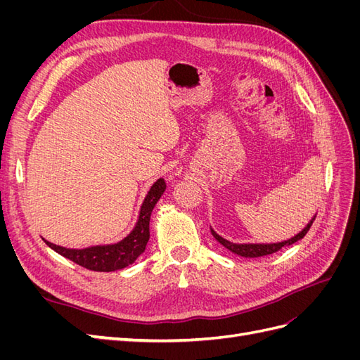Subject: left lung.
Listing matches in <instances>:
<instances>
[{
	"label": "left lung",
	"mask_w": 360,
	"mask_h": 360,
	"mask_svg": "<svg viewBox=\"0 0 360 360\" xmlns=\"http://www.w3.org/2000/svg\"><path fill=\"white\" fill-rule=\"evenodd\" d=\"M315 216H317V214H315ZM315 216L307 224V226H304L300 233H297L294 237L288 238V240L278 242V243H233L230 240H226V238H224L222 236L217 234L212 226H210V231H212V234H213L216 240L219 242L222 246H225L228 250H231V252L240 255V257H245V258H257V257H264V255L275 254L284 246H290L292 243H296L297 240H300V238H303L304 234L309 231V228H311V225L315 219Z\"/></svg>",
	"instance_id": "obj_1"
}]
</instances>
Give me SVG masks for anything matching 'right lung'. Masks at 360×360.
Returning a JSON list of instances; mask_svg holds the SVG:
<instances>
[{
  "instance_id": "1",
  "label": "right lung",
  "mask_w": 360,
  "mask_h": 360,
  "mask_svg": "<svg viewBox=\"0 0 360 360\" xmlns=\"http://www.w3.org/2000/svg\"><path fill=\"white\" fill-rule=\"evenodd\" d=\"M165 180L159 179L158 181H155L153 186L147 192L143 205H141L139 216L134 230L130 231V234H127L123 240H120L117 243L89 246L84 249H70L53 245L48 240L45 242L51 249L56 250L57 254L89 270L115 271L120 269H124L129 264L135 263L136 258L146 250L147 242L150 238V216L163 192H165Z\"/></svg>"
}]
</instances>
